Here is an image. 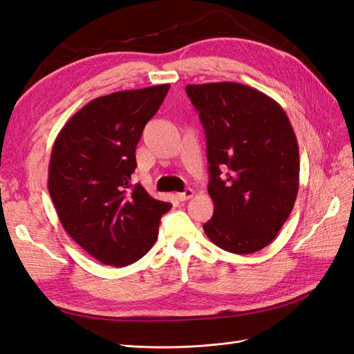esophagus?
<instances>
[{
    "instance_id": "obj_1",
    "label": "esophagus",
    "mask_w": 354,
    "mask_h": 354,
    "mask_svg": "<svg viewBox=\"0 0 354 354\" xmlns=\"http://www.w3.org/2000/svg\"><path fill=\"white\" fill-rule=\"evenodd\" d=\"M192 196H194V190H192V189H186L185 192H181V194H177V195H176V198H177L178 201H187V199H190Z\"/></svg>"
}]
</instances>
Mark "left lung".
I'll return each mask as SVG.
<instances>
[{
  "label": "left lung",
  "instance_id": "left-lung-1",
  "mask_svg": "<svg viewBox=\"0 0 354 354\" xmlns=\"http://www.w3.org/2000/svg\"><path fill=\"white\" fill-rule=\"evenodd\" d=\"M186 93L207 134L214 214L203 232L224 251H260L276 238L297 199L292 125L279 103L239 82L192 84Z\"/></svg>",
  "mask_w": 354,
  "mask_h": 354
}]
</instances>
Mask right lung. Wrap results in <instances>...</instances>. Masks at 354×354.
<instances>
[{"instance_id": "add662e5", "label": "right lung", "mask_w": 354, "mask_h": 354, "mask_svg": "<svg viewBox=\"0 0 354 354\" xmlns=\"http://www.w3.org/2000/svg\"><path fill=\"white\" fill-rule=\"evenodd\" d=\"M169 84L116 91L91 100L57 134L48 192L63 229L95 260L133 264L152 248L169 202L131 186L136 146Z\"/></svg>"}]
</instances>
